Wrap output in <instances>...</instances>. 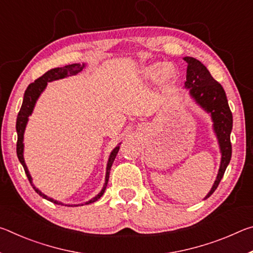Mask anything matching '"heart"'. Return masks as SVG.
<instances>
[{
	"mask_svg": "<svg viewBox=\"0 0 253 253\" xmlns=\"http://www.w3.org/2000/svg\"><path fill=\"white\" fill-rule=\"evenodd\" d=\"M143 78L151 83H157L162 80V83L166 85H172L175 81V71L170 68L168 62H153L143 67L142 71Z\"/></svg>",
	"mask_w": 253,
	"mask_h": 253,
	"instance_id": "b5f03b06",
	"label": "heart"
}]
</instances>
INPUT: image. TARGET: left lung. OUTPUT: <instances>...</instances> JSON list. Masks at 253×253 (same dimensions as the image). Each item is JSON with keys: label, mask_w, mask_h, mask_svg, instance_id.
Segmentation results:
<instances>
[{"label": "left lung", "mask_w": 253, "mask_h": 253, "mask_svg": "<svg viewBox=\"0 0 253 253\" xmlns=\"http://www.w3.org/2000/svg\"><path fill=\"white\" fill-rule=\"evenodd\" d=\"M184 60L187 62L185 88L190 89V95L196 104L202 107L207 113L211 114L213 129L220 145L221 164L219 173L211 191L205 196V199H208L219 186L232 155L230 140L233 123L232 113L230 110L223 87L213 78L207 67L192 57H185Z\"/></svg>", "instance_id": "8db88e82"}]
</instances>
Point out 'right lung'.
<instances>
[{
  "instance_id": "1",
  "label": "right lung",
  "mask_w": 253,
  "mask_h": 253,
  "mask_svg": "<svg viewBox=\"0 0 253 253\" xmlns=\"http://www.w3.org/2000/svg\"><path fill=\"white\" fill-rule=\"evenodd\" d=\"M84 68V63H83V65H80V63H72V65H68V66H65V67H61V68H54V69H51L49 71H46L43 76H41L40 78H38L36 81H34V83L30 84L28 85L27 90H25V92H24L22 106H21V109H20L19 114H18V118H16V132H18L16 154H18V158H19L21 164H22V166H23L24 172H25V174H27L28 179L30 181V183H31V185L33 186L34 191H36L38 194L42 196L43 199L50 201V202H52L54 204H59V205H65V204H63L62 202H59V201H55L53 199H51V198H49V196H46L45 194L42 193L40 190H38V188L32 184V177L29 173L28 168H27V165H25V162H24V157H23V148H24L23 135H24L25 127H27V123L29 121V116L32 114L33 108H34V106H36V102L38 100V98L40 97L41 92L44 90L48 83H51V81H53V80L66 78V77H69V76H75L77 74H79V72L83 70ZM118 151H119V146L115 147L113 149V152L110 153L108 163H107L105 185H104V187H102V190L100 191V193L96 195L95 198H92L90 201L85 202L84 204H90V203L96 202V201L99 200L101 198V195L104 194V192L106 190V186H107V183H108V179H109V173H110L111 165H113L115 158H116ZM81 205H84V204H81ZM69 207H70V205H69ZM71 207H72V205H71Z\"/></svg>"
}]
</instances>
